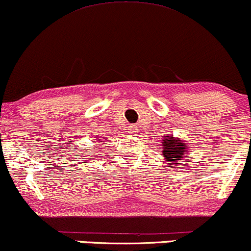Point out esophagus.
Returning a JSON list of instances; mask_svg holds the SVG:
<instances>
[{
    "label": "esophagus",
    "mask_w": 251,
    "mask_h": 251,
    "mask_svg": "<svg viewBox=\"0 0 251 251\" xmlns=\"http://www.w3.org/2000/svg\"><path fill=\"white\" fill-rule=\"evenodd\" d=\"M130 131L132 132V134H136V132L138 131V128L136 126H130Z\"/></svg>",
    "instance_id": "esophagus-1"
}]
</instances>
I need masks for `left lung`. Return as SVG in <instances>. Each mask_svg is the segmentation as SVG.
<instances>
[{"instance_id": "left-lung-1", "label": "left lung", "mask_w": 251, "mask_h": 251, "mask_svg": "<svg viewBox=\"0 0 251 251\" xmlns=\"http://www.w3.org/2000/svg\"><path fill=\"white\" fill-rule=\"evenodd\" d=\"M162 149H163V157L168 162V166L174 167L175 164H179V160H184L189 154V148L187 143L181 138L174 137L173 135H167L162 137Z\"/></svg>"}]
</instances>
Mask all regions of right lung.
Returning a JSON list of instances; mask_svg holds the SVG:
<instances>
[{"label": "right lung", "mask_w": 251, "mask_h": 251, "mask_svg": "<svg viewBox=\"0 0 251 251\" xmlns=\"http://www.w3.org/2000/svg\"><path fill=\"white\" fill-rule=\"evenodd\" d=\"M101 142H102V141H101Z\"/></svg>", "instance_id": "right-lung-1"}]
</instances>
